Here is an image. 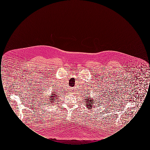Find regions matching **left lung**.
<instances>
[{
  "mask_svg": "<svg viewBox=\"0 0 150 150\" xmlns=\"http://www.w3.org/2000/svg\"><path fill=\"white\" fill-rule=\"evenodd\" d=\"M84 101L86 102V107L90 110V109H92V108H93L94 106V101L93 98H92L91 97H88L86 98V99L84 100Z\"/></svg>",
  "mask_w": 150,
  "mask_h": 150,
  "instance_id": "8db88e82",
  "label": "left lung"
}]
</instances>
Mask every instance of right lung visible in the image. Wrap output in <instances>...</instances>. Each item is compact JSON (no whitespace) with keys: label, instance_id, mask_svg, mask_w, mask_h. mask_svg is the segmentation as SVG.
Masks as SVG:
<instances>
[{"label":"right lung","instance_id":"add662e5","mask_svg":"<svg viewBox=\"0 0 150 150\" xmlns=\"http://www.w3.org/2000/svg\"><path fill=\"white\" fill-rule=\"evenodd\" d=\"M57 92H53V93H51L52 94L50 95V96H49L50 97L49 100L50 101V103H53L54 102H56V100L59 97V96H58V94H57Z\"/></svg>","mask_w":150,"mask_h":150}]
</instances>
